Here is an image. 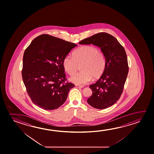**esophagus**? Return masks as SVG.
<instances>
[{
  "label": "esophagus",
  "instance_id": "34e87169",
  "mask_svg": "<svg viewBox=\"0 0 154 154\" xmlns=\"http://www.w3.org/2000/svg\"><path fill=\"white\" fill-rule=\"evenodd\" d=\"M76 87H77V88H83V86H80V85H76Z\"/></svg>",
  "mask_w": 154,
  "mask_h": 154
}]
</instances>
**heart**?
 Instances as JSON below:
<instances>
[{"instance_id": "obj_1", "label": "heart", "mask_w": 154, "mask_h": 154, "mask_svg": "<svg viewBox=\"0 0 154 154\" xmlns=\"http://www.w3.org/2000/svg\"><path fill=\"white\" fill-rule=\"evenodd\" d=\"M64 69L69 75L76 73L78 64L82 63L80 72L70 78L77 85L88 83L93 78L96 79L103 75L106 66V57L98 48L91 45L82 46L73 53V56L66 55L63 58Z\"/></svg>"}]
</instances>
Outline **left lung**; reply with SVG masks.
<instances>
[{"instance_id":"1","label":"left lung","mask_w":154,"mask_h":154,"mask_svg":"<svg viewBox=\"0 0 154 154\" xmlns=\"http://www.w3.org/2000/svg\"><path fill=\"white\" fill-rule=\"evenodd\" d=\"M79 44L97 45L101 48L106 57V66L103 73L96 83L90 85L92 94L88 103L97 109L111 107L120 98L128 73L125 49L116 38L105 32L85 38Z\"/></svg>"}]
</instances>
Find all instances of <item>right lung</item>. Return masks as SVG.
Masks as SVG:
<instances>
[{"mask_svg":"<svg viewBox=\"0 0 154 154\" xmlns=\"http://www.w3.org/2000/svg\"><path fill=\"white\" fill-rule=\"evenodd\" d=\"M75 43L47 34L34 38L23 57L22 77L27 92L36 106L45 110L58 109L64 103L75 85L66 82L64 57Z\"/></svg>","mask_w":154,"mask_h":154,"instance_id":"obj_1","label":"right lung"}]
</instances>
